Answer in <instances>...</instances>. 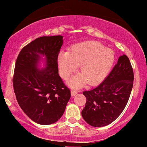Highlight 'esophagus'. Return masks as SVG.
<instances>
[{
	"label": "esophagus",
	"instance_id": "obj_1",
	"mask_svg": "<svg viewBox=\"0 0 147 147\" xmlns=\"http://www.w3.org/2000/svg\"><path fill=\"white\" fill-rule=\"evenodd\" d=\"M77 93H78V92H77L76 90H74V89H72L71 91V94L72 96H74L77 94Z\"/></svg>",
	"mask_w": 147,
	"mask_h": 147
}]
</instances>
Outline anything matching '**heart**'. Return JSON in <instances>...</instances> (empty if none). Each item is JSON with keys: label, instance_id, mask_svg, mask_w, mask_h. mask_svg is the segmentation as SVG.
Returning <instances> with one entry per match:
<instances>
[{"label": "heart", "instance_id": "1", "mask_svg": "<svg viewBox=\"0 0 147 147\" xmlns=\"http://www.w3.org/2000/svg\"><path fill=\"white\" fill-rule=\"evenodd\" d=\"M114 61L113 51L94 41L78 43L71 47L70 52H61L57 57L60 74L64 79H68L80 65V74L70 81V85L76 87L86 82L94 85L103 80Z\"/></svg>", "mask_w": 147, "mask_h": 147}]
</instances>
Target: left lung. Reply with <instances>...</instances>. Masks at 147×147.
I'll list each match as a JSON object with an SVG mask.
<instances>
[{"instance_id":"obj_1","label":"left lung","mask_w":147,"mask_h":147,"mask_svg":"<svg viewBox=\"0 0 147 147\" xmlns=\"http://www.w3.org/2000/svg\"><path fill=\"white\" fill-rule=\"evenodd\" d=\"M134 80L133 69L126 55L120 56L109 75L98 86L82 92L86 103L82 116L90 126H105L121 115L128 103Z\"/></svg>"}]
</instances>
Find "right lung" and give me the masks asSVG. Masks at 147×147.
<instances>
[{
	"mask_svg": "<svg viewBox=\"0 0 147 147\" xmlns=\"http://www.w3.org/2000/svg\"><path fill=\"white\" fill-rule=\"evenodd\" d=\"M62 38L38 37L21 49L16 61L12 80L16 100L26 115L39 124L58 121L71 97L70 90L58 74ZM41 54L45 55L47 67L38 69Z\"/></svg>",
	"mask_w": 147,
	"mask_h": 147,
	"instance_id": "add662e5",
	"label": "right lung"
}]
</instances>
